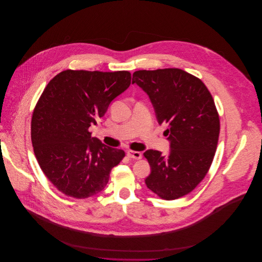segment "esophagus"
Instances as JSON below:
<instances>
[{"instance_id": "obj_1", "label": "esophagus", "mask_w": 262, "mask_h": 262, "mask_svg": "<svg viewBox=\"0 0 262 262\" xmlns=\"http://www.w3.org/2000/svg\"><path fill=\"white\" fill-rule=\"evenodd\" d=\"M127 156L131 159H140L141 158V152L140 151H135V150H128Z\"/></svg>"}]
</instances>
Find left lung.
Wrapping results in <instances>:
<instances>
[{"label": "left lung", "mask_w": 262, "mask_h": 262, "mask_svg": "<svg viewBox=\"0 0 262 262\" xmlns=\"http://www.w3.org/2000/svg\"><path fill=\"white\" fill-rule=\"evenodd\" d=\"M132 83L149 97L170 142L166 156L144 151L150 166L145 185L163 199H178L197 187L213 162L220 133L214 99L199 78L178 68L135 71Z\"/></svg>", "instance_id": "8db88e82"}]
</instances>
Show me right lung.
I'll return each mask as SVG.
<instances>
[{
	"label": "right lung",
	"mask_w": 262,
	"mask_h": 262,
	"mask_svg": "<svg viewBox=\"0 0 262 262\" xmlns=\"http://www.w3.org/2000/svg\"><path fill=\"white\" fill-rule=\"evenodd\" d=\"M130 83L128 71L65 70L44 89L32 117V143L40 168L65 195L83 199L101 192L123 160V149L103 144L89 128Z\"/></svg>",
	"instance_id": "add662e5"
}]
</instances>
